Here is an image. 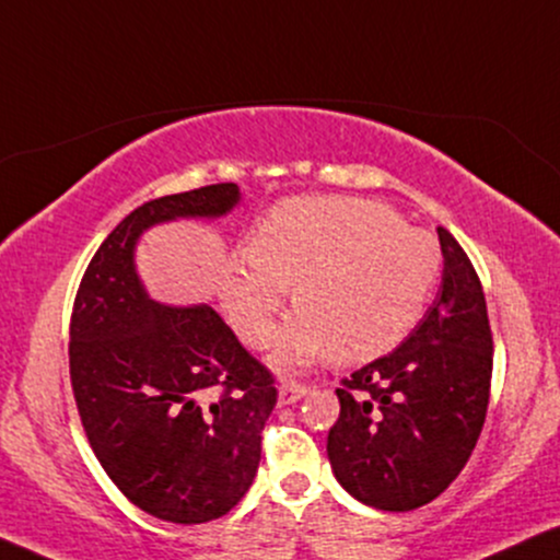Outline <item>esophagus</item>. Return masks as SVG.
I'll use <instances>...</instances> for the list:
<instances>
[{"mask_svg":"<svg viewBox=\"0 0 560 560\" xmlns=\"http://www.w3.org/2000/svg\"><path fill=\"white\" fill-rule=\"evenodd\" d=\"M308 392V386L306 384H301V382H282L280 384V389H278V397H280V405H293V402H299V399L306 395Z\"/></svg>","mask_w":560,"mask_h":560,"instance_id":"esophagus-1","label":"esophagus"}]
</instances>
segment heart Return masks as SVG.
<instances>
[{
  "mask_svg": "<svg viewBox=\"0 0 560 560\" xmlns=\"http://www.w3.org/2000/svg\"><path fill=\"white\" fill-rule=\"evenodd\" d=\"M225 282V308L238 335L265 345L293 282L301 303L275 337L272 361L295 369L335 348L365 361L402 340L436 288L441 244L407 228L392 207L363 197L282 199L261 218Z\"/></svg>",
  "mask_w": 560,
  "mask_h": 560,
  "instance_id": "b5f03b06",
  "label": "heart"
}]
</instances>
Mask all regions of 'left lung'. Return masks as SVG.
Segmentation results:
<instances>
[{"label":"left lung","mask_w":560,"mask_h":560,"mask_svg":"<svg viewBox=\"0 0 560 560\" xmlns=\"http://www.w3.org/2000/svg\"><path fill=\"white\" fill-rule=\"evenodd\" d=\"M444 275L397 350L342 378L327 454L350 495L412 512L452 486L478 444L493 374L486 295L470 257L439 228Z\"/></svg>","instance_id":"obj_1"}]
</instances>
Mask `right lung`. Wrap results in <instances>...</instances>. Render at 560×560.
I'll return each instance as SVG.
<instances>
[{
    "mask_svg": "<svg viewBox=\"0 0 560 560\" xmlns=\"http://www.w3.org/2000/svg\"><path fill=\"white\" fill-rule=\"evenodd\" d=\"M236 184L144 202L93 254L69 322V378L95 457L142 512L202 524L244 499L278 402L275 376L210 306H163L135 244L163 220L220 218Z\"/></svg>",
    "mask_w": 560,
    "mask_h": 560,
    "instance_id": "right-lung-1",
    "label": "right lung"
}]
</instances>
